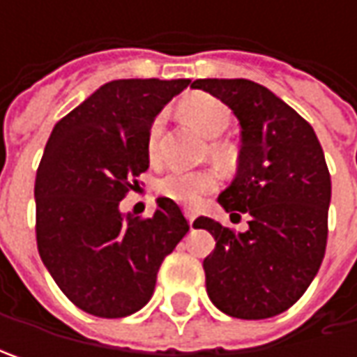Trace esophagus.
Instances as JSON below:
<instances>
[{
	"instance_id": "34e87169",
	"label": "esophagus",
	"mask_w": 357,
	"mask_h": 357,
	"mask_svg": "<svg viewBox=\"0 0 357 357\" xmlns=\"http://www.w3.org/2000/svg\"><path fill=\"white\" fill-rule=\"evenodd\" d=\"M185 216H186V220H188V225H190V228H192V222H195V211H185Z\"/></svg>"
}]
</instances>
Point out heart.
I'll list each match as a JSON object with an SVG mask.
<instances>
[{"label":"heart","instance_id":"obj_1","mask_svg":"<svg viewBox=\"0 0 357 357\" xmlns=\"http://www.w3.org/2000/svg\"><path fill=\"white\" fill-rule=\"evenodd\" d=\"M181 113L185 119L195 125L197 129L208 137L216 139L228 129L232 113L227 105L214 99L206 93H192L181 101ZM165 115H157L153 119L149 132H146V157L151 162L158 158V144L162 135ZM211 155L214 158L227 157V149L222 144H213ZM216 186V178L208 171H171L157 183V190L160 197L172 200L183 206H197L204 195L213 192Z\"/></svg>","mask_w":357,"mask_h":357}]
</instances>
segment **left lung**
I'll list each match as a JSON object with an SVG mask.
<instances>
[{
  "label": "left lung",
  "mask_w": 357,
  "mask_h": 357,
  "mask_svg": "<svg viewBox=\"0 0 357 357\" xmlns=\"http://www.w3.org/2000/svg\"><path fill=\"white\" fill-rule=\"evenodd\" d=\"M190 87L238 119V172L218 202L230 216H250L246 232L195 220L216 240L202 262L206 292L232 318H272L300 300L324 260L332 181L322 146L308 121L254 81L197 79Z\"/></svg>",
  "instance_id": "8db88e82"
}]
</instances>
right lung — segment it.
I'll return each mask as SVG.
<instances>
[{
    "mask_svg": "<svg viewBox=\"0 0 357 357\" xmlns=\"http://www.w3.org/2000/svg\"><path fill=\"white\" fill-rule=\"evenodd\" d=\"M190 79H117L53 127L35 176L37 250L61 292L99 318L151 300L165 256L188 232L178 204L158 197L141 220L119 204L149 169L146 132Z\"/></svg>",
    "mask_w": 357,
    "mask_h": 357,
    "instance_id": "right-lung-1",
    "label": "right lung"
}]
</instances>
